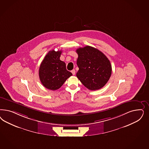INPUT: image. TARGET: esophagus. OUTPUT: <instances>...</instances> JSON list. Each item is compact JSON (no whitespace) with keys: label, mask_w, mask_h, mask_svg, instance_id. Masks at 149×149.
<instances>
[{"label":"esophagus","mask_w":149,"mask_h":149,"mask_svg":"<svg viewBox=\"0 0 149 149\" xmlns=\"http://www.w3.org/2000/svg\"><path fill=\"white\" fill-rule=\"evenodd\" d=\"M71 72H72L73 75H74V74H75V73H76V71H75L74 70H72V71H71Z\"/></svg>","instance_id":"34e87169"}]
</instances>
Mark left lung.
Returning a JSON list of instances; mask_svg holds the SVG:
<instances>
[{"label": "left lung", "instance_id": "1", "mask_svg": "<svg viewBox=\"0 0 149 149\" xmlns=\"http://www.w3.org/2000/svg\"><path fill=\"white\" fill-rule=\"evenodd\" d=\"M76 52L79 68L77 78L89 90L101 89L108 82L112 73L108 58L100 50L91 46L79 48Z\"/></svg>", "mask_w": 149, "mask_h": 149}]
</instances>
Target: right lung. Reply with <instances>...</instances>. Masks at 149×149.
Segmentation results:
<instances>
[{
  "instance_id": "1",
  "label": "right lung",
  "mask_w": 149,
  "mask_h": 149,
  "mask_svg": "<svg viewBox=\"0 0 149 149\" xmlns=\"http://www.w3.org/2000/svg\"><path fill=\"white\" fill-rule=\"evenodd\" d=\"M61 50L49 51L41 63L39 70L40 81L44 87L55 91L72 75L68 71L66 63L60 60Z\"/></svg>"
}]
</instances>
